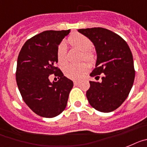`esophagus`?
Instances as JSON below:
<instances>
[{
    "label": "esophagus",
    "instance_id": "34e87169",
    "mask_svg": "<svg viewBox=\"0 0 147 147\" xmlns=\"http://www.w3.org/2000/svg\"><path fill=\"white\" fill-rule=\"evenodd\" d=\"M78 84H79V81H74V85H75V86H77V85H78Z\"/></svg>",
    "mask_w": 147,
    "mask_h": 147
}]
</instances>
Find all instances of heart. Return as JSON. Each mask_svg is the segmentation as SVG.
I'll use <instances>...</instances> for the list:
<instances>
[{
	"instance_id": "heart-1",
	"label": "heart",
	"mask_w": 147,
	"mask_h": 147,
	"mask_svg": "<svg viewBox=\"0 0 147 147\" xmlns=\"http://www.w3.org/2000/svg\"><path fill=\"white\" fill-rule=\"evenodd\" d=\"M68 43L72 47L83 52L82 56L84 60L91 63L95 61V54L91 50H89L92 43L87 37L80 33H74L69 37ZM66 54H67L66 45L64 43H61L58 45L56 52L57 60L59 64L63 65L66 63L67 61ZM89 66L86 63H81L79 64L70 63L65 66L63 72L66 77L73 80H79L84 76V74L87 72Z\"/></svg>"
}]
</instances>
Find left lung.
I'll use <instances>...</instances> for the list:
<instances>
[{"label": "left lung", "mask_w": 147, "mask_h": 147, "mask_svg": "<svg viewBox=\"0 0 147 147\" xmlns=\"http://www.w3.org/2000/svg\"><path fill=\"white\" fill-rule=\"evenodd\" d=\"M78 31L95 47L97 61L90 76L99 78L98 75L104 74L100 83L89 81L88 101L99 112H112L127 99L133 85L135 72L132 52L123 38L109 29L95 27Z\"/></svg>", "instance_id": "obj_1"}]
</instances>
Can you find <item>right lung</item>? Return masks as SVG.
Listing matches in <instances>:
<instances>
[{
    "label": "right lung",
    "instance_id": "1",
    "mask_svg": "<svg viewBox=\"0 0 147 147\" xmlns=\"http://www.w3.org/2000/svg\"><path fill=\"white\" fill-rule=\"evenodd\" d=\"M70 29L45 31L24 43L18 57L16 81L26 105L43 118H54L65 109L73 82L56 67L57 48ZM55 74L59 80L51 82Z\"/></svg>",
    "mask_w": 147,
    "mask_h": 147
}]
</instances>
